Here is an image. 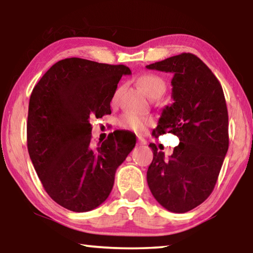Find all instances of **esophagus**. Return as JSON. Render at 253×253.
Segmentation results:
<instances>
[{"label": "esophagus", "instance_id": "34e87169", "mask_svg": "<svg viewBox=\"0 0 253 253\" xmlns=\"http://www.w3.org/2000/svg\"><path fill=\"white\" fill-rule=\"evenodd\" d=\"M137 145H138V146H143V145H146V140L142 138V137H138V140H137Z\"/></svg>", "mask_w": 253, "mask_h": 253}]
</instances>
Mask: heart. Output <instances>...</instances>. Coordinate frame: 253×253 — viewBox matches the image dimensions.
Here are the masks:
<instances>
[{
	"label": "heart",
	"instance_id": "obj_1",
	"mask_svg": "<svg viewBox=\"0 0 253 253\" xmlns=\"http://www.w3.org/2000/svg\"><path fill=\"white\" fill-rule=\"evenodd\" d=\"M137 84H138L140 89H142L149 98H152V99L160 98L163 93L165 92L166 89L165 81L163 80L161 77L154 74H145L143 76H140L138 80H137ZM119 92H121V89H118V90L115 92L113 99L114 101H116L118 99ZM117 124L119 127L123 128V129L132 130L135 132H144L152 125L153 119L127 113L122 115V116L118 118Z\"/></svg>",
	"mask_w": 253,
	"mask_h": 253
}]
</instances>
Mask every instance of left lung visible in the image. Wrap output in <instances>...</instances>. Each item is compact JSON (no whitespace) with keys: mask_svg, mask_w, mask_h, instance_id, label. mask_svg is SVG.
Instances as JSON below:
<instances>
[{"mask_svg":"<svg viewBox=\"0 0 253 253\" xmlns=\"http://www.w3.org/2000/svg\"><path fill=\"white\" fill-rule=\"evenodd\" d=\"M172 72L174 102L163 109L157 137L176 135L179 144L165 158L155 144L147 170L152 194L163 208L185 213L203 203L215 186L229 148V116L220 81L200 58L181 53L146 66Z\"/></svg>","mask_w":253,"mask_h":253,"instance_id":"left-lung-1","label":"left lung"}]
</instances>
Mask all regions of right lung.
Segmentation results:
<instances>
[{
  "mask_svg": "<svg viewBox=\"0 0 253 253\" xmlns=\"http://www.w3.org/2000/svg\"><path fill=\"white\" fill-rule=\"evenodd\" d=\"M130 74L124 65L68 58L54 63L33 88L29 155L46 193L65 209L87 212L104 203L116 169L135 147V137L122 130L93 147L89 123L111 114L119 80Z\"/></svg>",
  "mask_w": 253,
  "mask_h": 253,
  "instance_id": "obj_1",
  "label": "right lung"
}]
</instances>
